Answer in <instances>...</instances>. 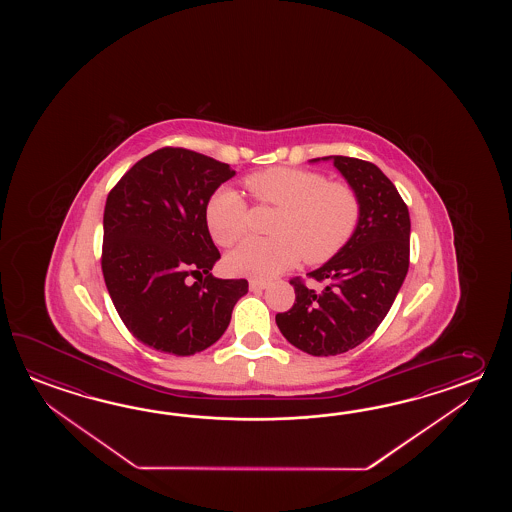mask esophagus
Here are the masks:
<instances>
[{"mask_svg":"<svg viewBox=\"0 0 512 512\" xmlns=\"http://www.w3.org/2000/svg\"><path fill=\"white\" fill-rule=\"evenodd\" d=\"M267 285H269V283L263 282V280H251V282H249V287H251L252 291L267 289Z\"/></svg>","mask_w":512,"mask_h":512,"instance_id":"esophagus-1","label":"esophagus"}]
</instances>
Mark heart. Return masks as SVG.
<instances>
[{
  "label": "heart",
  "instance_id": "1",
  "mask_svg": "<svg viewBox=\"0 0 512 512\" xmlns=\"http://www.w3.org/2000/svg\"><path fill=\"white\" fill-rule=\"evenodd\" d=\"M252 197L280 214L272 223L276 238H249L227 258L234 274L272 278L304 256L311 265L331 260L353 238L360 221L357 190L305 168H269L245 179ZM208 232L221 247H232L249 229L247 201L229 186L216 190L205 210Z\"/></svg>",
  "mask_w": 512,
  "mask_h": 512
}]
</instances>
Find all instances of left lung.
<instances>
[{
  "instance_id": "left-lung-1",
  "label": "left lung",
  "mask_w": 512,
  "mask_h": 512,
  "mask_svg": "<svg viewBox=\"0 0 512 512\" xmlns=\"http://www.w3.org/2000/svg\"><path fill=\"white\" fill-rule=\"evenodd\" d=\"M360 197V221L348 245L307 276L322 291L291 280L294 304L276 315L283 337L313 357L357 348L381 326L410 265V214L392 181L373 163L335 155Z\"/></svg>"
}]
</instances>
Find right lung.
<instances>
[{
  "mask_svg": "<svg viewBox=\"0 0 512 512\" xmlns=\"http://www.w3.org/2000/svg\"><path fill=\"white\" fill-rule=\"evenodd\" d=\"M234 174L229 164L203 153L164 146L109 190L102 274L120 320L144 346L179 357L207 349L249 291L243 278L210 274L221 254L205 210Z\"/></svg>",
  "mask_w": 512,
  "mask_h": 512,
  "instance_id": "add662e5",
  "label": "right lung"
}]
</instances>
